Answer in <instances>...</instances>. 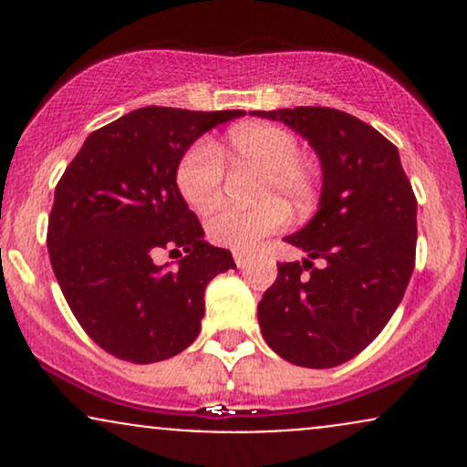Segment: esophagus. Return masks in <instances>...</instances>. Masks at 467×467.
I'll list each match as a JSON object with an SVG mask.
<instances>
[{
	"label": "esophagus",
	"mask_w": 467,
	"mask_h": 467,
	"mask_svg": "<svg viewBox=\"0 0 467 467\" xmlns=\"http://www.w3.org/2000/svg\"><path fill=\"white\" fill-rule=\"evenodd\" d=\"M234 264H237V267H245L250 264V256L245 254V252L237 250V252H234Z\"/></svg>",
	"instance_id": "1"
}]
</instances>
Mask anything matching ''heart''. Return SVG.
I'll use <instances>...</instances> for the list:
<instances>
[{"mask_svg": "<svg viewBox=\"0 0 467 467\" xmlns=\"http://www.w3.org/2000/svg\"><path fill=\"white\" fill-rule=\"evenodd\" d=\"M296 136L292 131L265 122L239 125L228 133V158L234 166L261 171L256 184L254 208H222L206 222V234L213 244L230 250H254L261 239L270 237L287 223L289 202L296 211L312 208L318 195L316 178L298 158ZM180 195L195 211H211L222 197L223 160L213 142L200 140L182 153L175 169Z\"/></svg>", "mask_w": 467, "mask_h": 467, "instance_id": "heart-1", "label": "heart"}]
</instances>
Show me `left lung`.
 <instances>
[{
    "label": "left lung",
    "instance_id": "obj_1",
    "mask_svg": "<svg viewBox=\"0 0 467 467\" xmlns=\"http://www.w3.org/2000/svg\"><path fill=\"white\" fill-rule=\"evenodd\" d=\"M252 116L285 122L323 166L318 213L285 237L309 256L278 264L259 303L261 334L296 367H337L367 349L401 303L415 267V192L398 147L360 118L331 107Z\"/></svg>",
    "mask_w": 467,
    "mask_h": 467
}]
</instances>
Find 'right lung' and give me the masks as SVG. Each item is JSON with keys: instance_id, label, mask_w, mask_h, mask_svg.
<instances>
[{"instance_id": "obj_1", "label": "right lung", "mask_w": 467, "mask_h": 467, "mask_svg": "<svg viewBox=\"0 0 467 467\" xmlns=\"http://www.w3.org/2000/svg\"><path fill=\"white\" fill-rule=\"evenodd\" d=\"M241 109L140 107L92 131L58 180L47 250L63 296L100 349L151 364L195 340L203 289L234 270L233 254L203 241L175 184L182 153ZM160 249L185 250L178 268Z\"/></svg>"}]
</instances>
